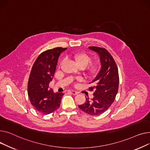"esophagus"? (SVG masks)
I'll use <instances>...</instances> for the list:
<instances>
[{
  "label": "esophagus",
  "mask_w": 150,
  "mask_h": 150,
  "mask_svg": "<svg viewBox=\"0 0 150 150\" xmlns=\"http://www.w3.org/2000/svg\"><path fill=\"white\" fill-rule=\"evenodd\" d=\"M68 91H69V93H70L73 94V95H76V94H78V93L77 91H74V90H69Z\"/></svg>",
  "instance_id": "1"
}]
</instances>
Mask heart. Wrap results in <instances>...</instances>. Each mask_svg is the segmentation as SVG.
<instances>
[{
    "instance_id": "heart-1",
    "label": "heart",
    "mask_w": 150,
    "mask_h": 150,
    "mask_svg": "<svg viewBox=\"0 0 150 150\" xmlns=\"http://www.w3.org/2000/svg\"><path fill=\"white\" fill-rule=\"evenodd\" d=\"M73 58L76 64L82 68L86 67L91 61V57L85 52H80L74 55ZM99 71V66L96 64H91L87 70V73L90 76H94Z\"/></svg>"
}]
</instances>
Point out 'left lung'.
Listing matches in <instances>:
<instances>
[{"label":"left lung","mask_w":150,"mask_h":150,"mask_svg":"<svg viewBox=\"0 0 150 150\" xmlns=\"http://www.w3.org/2000/svg\"><path fill=\"white\" fill-rule=\"evenodd\" d=\"M89 49L98 53L100 57L101 69L93 81L89 91H94V98L91 100L86 98L85 102L79 107L92 116L100 115L107 111L118 92L119 77L116 64L110 52L98 47H90Z\"/></svg>","instance_id":"left-lung-1"}]
</instances>
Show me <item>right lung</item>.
Instances as JSON below:
<instances>
[{"mask_svg":"<svg viewBox=\"0 0 150 150\" xmlns=\"http://www.w3.org/2000/svg\"><path fill=\"white\" fill-rule=\"evenodd\" d=\"M67 48L57 47L42 52L34 63L28 82L31 103L40 112L48 114L57 110L62 93H54L49 84L54 76L60 54Z\"/></svg>","mask_w":150,"mask_h":150,"instance_id":"obj_1","label":"right lung"}]
</instances>
